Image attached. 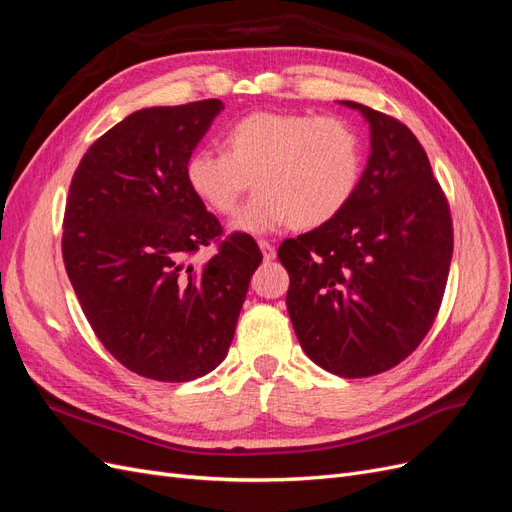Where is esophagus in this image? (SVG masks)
<instances>
[{
    "label": "esophagus",
    "mask_w": 512,
    "mask_h": 512,
    "mask_svg": "<svg viewBox=\"0 0 512 512\" xmlns=\"http://www.w3.org/2000/svg\"><path fill=\"white\" fill-rule=\"evenodd\" d=\"M258 247H260V252H262V258L265 260H273L275 258V245L273 243H269V241H258Z\"/></svg>",
    "instance_id": "34e87169"
}]
</instances>
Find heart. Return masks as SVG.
<instances>
[{
	"label": "heart",
	"instance_id": "obj_1",
	"mask_svg": "<svg viewBox=\"0 0 512 512\" xmlns=\"http://www.w3.org/2000/svg\"><path fill=\"white\" fill-rule=\"evenodd\" d=\"M224 147L194 149L185 179L218 213L235 209L252 179L256 192L230 222V230L245 235L331 222L352 200L363 173L361 138L339 117L252 113L232 123Z\"/></svg>",
	"mask_w": 512,
	"mask_h": 512
}]
</instances>
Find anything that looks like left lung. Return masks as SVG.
Masks as SVG:
<instances>
[{
  "mask_svg": "<svg viewBox=\"0 0 512 512\" xmlns=\"http://www.w3.org/2000/svg\"><path fill=\"white\" fill-rule=\"evenodd\" d=\"M369 158L346 209L286 239L277 256L305 354L342 378L395 367L438 314L453 258V224L427 153L397 119L359 102Z\"/></svg>",
  "mask_w": 512,
  "mask_h": 512,
  "instance_id": "1",
  "label": "left lung"
}]
</instances>
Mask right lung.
Here are the masks:
<instances>
[{
  "mask_svg": "<svg viewBox=\"0 0 512 512\" xmlns=\"http://www.w3.org/2000/svg\"><path fill=\"white\" fill-rule=\"evenodd\" d=\"M220 100L141 108L89 147L70 183L66 271L104 348L138 376L188 382L218 367L262 254L230 235L207 265L188 256L220 222L185 179Z\"/></svg>",
  "mask_w": 512,
  "mask_h": 512,
  "instance_id": "1",
  "label": "right lung"
}]
</instances>
